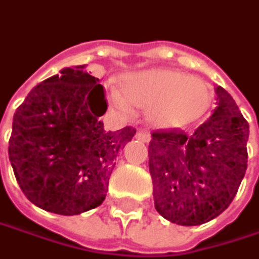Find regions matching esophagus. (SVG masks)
Listing matches in <instances>:
<instances>
[{
  "mask_svg": "<svg viewBox=\"0 0 259 259\" xmlns=\"http://www.w3.org/2000/svg\"><path fill=\"white\" fill-rule=\"evenodd\" d=\"M140 141L142 142H150L151 141V135L148 133H145V131H138L137 135H135Z\"/></svg>",
  "mask_w": 259,
  "mask_h": 259,
  "instance_id": "34e87169",
  "label": "esophagus"
}]
</instances>
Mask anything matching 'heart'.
<instances>
[{
	"instance_id": "1",
	"label": "heart",
	"mask_w": 259,
	"mask_h": 259,
	"mask_svg": "<svg viewBox=\"0 0 259 259\" xmlns=\"http://www.w3.org/2000/svg\"><path fill=\"white\" fill-rule=\"evenodd\" d=\"M112 105L125 117L134 108L147 109V119L158 130H185L208 112L212 91L198 77L169 68H152L128 74L121 79V93L111 91Z\"/></svg>"
}]
</instances>
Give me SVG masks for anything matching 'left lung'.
<instances>
[{
  "label": "left lung",
  "instance_id": "obj_1",
  "mask_svg": "<svg viewBox=\"0 0 259 259\" xmlns=\"http://www.w3.org/2000/svg\"><path fill=\"white\" fill-rule=\"evenodd\" d=\"M212 115L192 135L155 131L148 147L155 209L178 225H201L224 212L247 171L249 125L223 87Z\"/></svg>",
  "mask_w": 259,
  "mask_h": 259
}]
</instances>
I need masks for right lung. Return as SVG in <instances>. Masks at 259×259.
I'll return each instance as SVG.
<instances>
[{
	"instance_id": "1",
	"label": "right lung",
	"mask_w": 259,
	"mask_h": 259,
	"mask_svg": "<svg viewBox=\"0 0 259 259\" xmlns=\"http://www.w3.org/2000/svg\"><path fill=\"white\" fill-rule=\"evenodd\" d=\"M85 65L34 87L12 118L8 155L25 197L48 212L78 215L101 205L119 151L135 130L105 131L107 101Z\"/></svg>"
}]
</instances>
